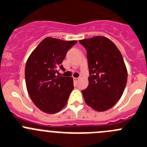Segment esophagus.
Masks as SVG:
<instances>
[{"label": "esophagus", "mask_w": 147, "mask_h": 147, "mask_svg": "<svg viewBox=\"0 0 147 147\" xmlns=\"http://www.w3.org/2000/svg\"><path fill=\"white\" fill-rule=\"evenodd\" d=\"M79 79V78H74V82H78Z\"/></svg>", "instance_id": "esophagus-1"}]
</instances>
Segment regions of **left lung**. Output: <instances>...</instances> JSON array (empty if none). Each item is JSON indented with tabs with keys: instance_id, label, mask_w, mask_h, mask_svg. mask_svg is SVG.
I'll return each mask as SVG.
<instances>
[{
	"instance_id": "obj_1",
	"label": "left lung",
	"mask_w": 147,
	"mask_h": 147,
	"mask_svg": "<svg viewBox=\"0 0 147 147\" xmlns=\"http://www.w3.org/2000/svg\"><path fill=\"white\" fill-rule=\"evenodd\" d=\"M79 42L86 50L90 74L87 88L82 91L85 102L96 111H106L120 100L126 85L123 58L116 45L103 36Z\"/></svg>"
}]
</instances>
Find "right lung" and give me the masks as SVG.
Listing matches in <instances>:
<instances>
[{
	"mask_svg": "<svg viewBox=\"0 0 147 147\" xmlns=\"http://www.w3.org/2000/svg\"><path fill=\"white\" fill-rule=\"evenodd\" d=\"M77 41L46 37L32 51L25 67L27 92L34 104L42 112L54 114L66 105L74 89L72 77L56 76L67 52Z\"/></svg>",
	"mask_w": 147,
	"mask_h": 147,
	"instance_id": "1",
	"label": "right lung"
}]
</instances>
